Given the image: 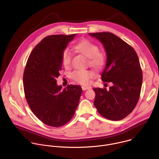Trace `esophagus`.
I'll return each instance as SVG.
<instances>
[{
	"instance_id": "obj_1",
	"label": "esophagus",
	"mask_w": 159,
	"mask_h": 159,
	"mask_svg": "<svg viewBox=\"0 0 159 159\" xmlns=\"http://www.w3.org/2000/svg\"><path fill=\"white\" fill-rule=\"evenodd\" d=\"M82 89L83 90H89L91 89V87L90 86H86V85H83L82 86Z\"/></svg>"
}]
</instances>
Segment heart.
I'll return each mask as SVG.
<instances>
[{"mask_svg": "<svg viewBox=\"0 0 159 159\" xmlns=\"http://www.w3.org/2000/svg\"><path fill=\"white\" fill-rule=\"evenodd\" d=\"M75 50L87 58L89 66L94 67L97 70H100L106 63V56L104 53L99 50L98 44L87 39L79 41L74 45ZM62 65L69 68L71 63V55L68 50H65L61 55ZM94 74L89 70H75L71 74V78L75 82L85 85L89 83V80L93 78Z\"/></svg>", "mask_w": 159, "mask_h": 159, "instance_id": "1", "label": "heart"}]
</instances>
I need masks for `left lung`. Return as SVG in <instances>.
Wrapping results in <instances>:
<instances>
[{
	"label": "left lung",
	"instance_id": "left-lung-1",
	"mask_svg": "<svg viewBox=\"0 0 159 159\" xmlns=\"http://www.w3.org/2000/svg\"><path fill=\"white\" fill-rule=\"evenodd\" d=\"M104 45L107 54L106 67L101 74L104 82L113 85L93 88L94 104L99 114L112 121L121 120L133 111L139 100L142 85V70L133 48L110 32L89 33Z\"/></svg>",
	"mask_w": 159,
	"mask_h": 159
}]
</instances>
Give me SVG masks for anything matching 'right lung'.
<instances>
[{"label": "right lung", "instance_id": "obj_1", "mask_svg": "<svg viewBox=\"0 0 159 159\" xmlns=\"http://www.w3.org/2000/svg\"><path fill=\"white\" fill-rule=\"evenodd\" d=\"M75 34L44 38L33 48L23 74L26 99L34 115L44 124L60 127L74 116L82 92L80 86L69 85L61 90L56 78L61 70V55Z\"/></svg>", "mask_w": 159, "mask_h": 159}]
</instances>
